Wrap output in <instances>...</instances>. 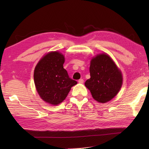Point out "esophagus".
I'll list each match as a JSON object with an SVG mask.
<instances>
[{
  "mask_svg": "<svg viewBox=\"0 0 149 149\" xmlns=\"http://www.w3.org/2000/svg\"><path fill=\"white\" fill-rule=\"evenodd\" d=\"M79 83H80V84H83V83H84V80L83 79H79Z\"/></svg>",
  "mask_w": 149,
  "mask_h": 149,
  "instance_id": "esophagus-1",
  "label": "esophagus"
}]
</instances>
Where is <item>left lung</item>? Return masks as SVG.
I'll return each mask as SVG.
<instances>
[{
    "label": "left lung",
    "mask_w": 149,
    "mask_h": 149,
    "mask_svg": "<svg viewBox=\"0 0 149 149\" xmlns=\"http://www.w3.org/2000/svg\"><path fill=\"white\" fill-rule=\"evenodd\" d=\"M90 72V79L84 84L95 100L106 103L116 95L122 85V75L108 55L101 54L91 59Z\"/></svg>",
    "instance_id": "1"
}]
</instances>
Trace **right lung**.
I'll list each match as a JSON object with an SVG mask.
<instances>
[{
    "mask_svg": "<svg viewBox=\"0 0 149 149\" xmlns=\"http://www.w3.org/2000/svg\"><path fill=\"white\" fill-rule=\"evenodd\" d=\"M65 58L54 51L40 60L34 71V81L40 97L52 105H58L67 97L71 88L77 82L70 78L63 68Z\"/></svg>",
    "mask_w": 149,
    "mask_h": 149,
    "instance_id": "right-lung-1",
    "label": "right lung"
}]
</instances>
